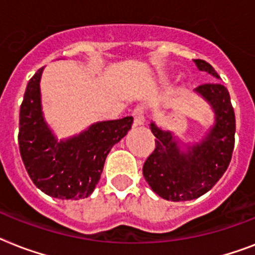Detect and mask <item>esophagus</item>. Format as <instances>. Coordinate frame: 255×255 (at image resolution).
Returning a JSON list of instances; mask_svg holds the SVG:
<instances>
[{"instance_id":"obj_1","label":"esophagus","mask_w":255,"mask_h":255,"mask_svg":"<svg viewBox=\"0 0 255 255\" xmlns=\"http://www.w3.org/2000/svg\"><path fill=\"white\" fill-rule=\"evenodd\" d=\"M132 116H133V126H141L145 122V114H144L143 107H136L132 111Z\"/></svg>"}]
</instances>
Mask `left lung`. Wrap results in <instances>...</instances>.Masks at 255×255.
Segmentation results:
<instances>
[{
  "label": "left lung",
  "mask_w": 255,
  "mask_h": 255,
  "mask_svg": "<svg viewBox=\"0 0 255 255\" xmlns=\"http://www.w3.org/2000/svg\"><path fill=\"white\" fill-rule=\"evenodd\" d=\"M201 71L216 78V70L202 59H194ZM196 92L209 102L216 123L200 144L182 152L172 133L151 123L155 151L143 167L144 178L160 197L168 201H188L209 192L229 167L234 149L236 116L228 88L220 83L198 86Z\"/></svg>",
  "instance_id": "left-lung-1"
}]
</instances>
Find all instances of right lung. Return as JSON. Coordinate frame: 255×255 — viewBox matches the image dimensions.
Here are the masks:
<instances>
[{"mask_svg": "<svg viewBox=\"0 0 255 255\" xmlns=\"http://www.w3.org/2000/svg\"><path fill=\"white\" fill-rule=\"evenodd\" d=\"M42 71L43 67L27 83L19 110L22 161L43 193L61 200L88 197L99 182L108 152L127 135L133 118L98 122L79 135L58 141L42 114Z\"/></svg>", "mask_w": 255, "mask_h": 255, "instance_id": "add662e5", "label": "right lung"}]
</instances>
